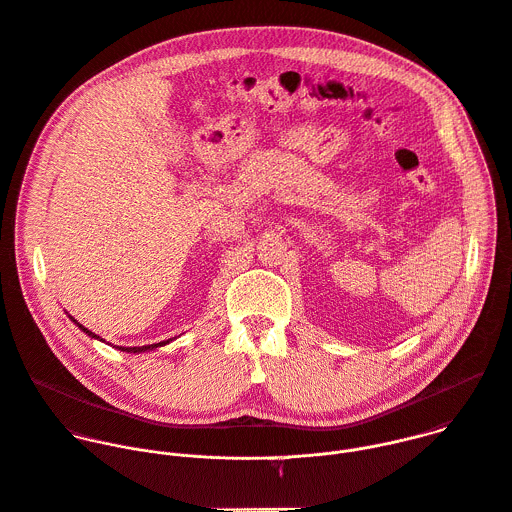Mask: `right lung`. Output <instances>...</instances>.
Here are the masks:
<instances>
[{"instance_id":"add662e5","label":"right lung","mask_w":512,"mask_h":512,"mask_svg":"<svg viewBox=\"0 0 512 512\" xmlns=\"http://www.w3.org/2000/svg\"><path fill=\"white\" fill-rule=\"evenodd\" d=\"M70 320L75 322V324H77V326H79V328H81V330H83L87 336H91V338H97V340L105 342V340H103V338H99L95 332H91V330H87L83 324H79V322H77L75 318H72V316H70ZM170 340H172V338H170ZM170 340H164V342H158V344H148V346H115V348H117V350H121V352H133V354H139V352H148V350H154V348H158V346H166Z\"/></svg>"}]
</instances>
